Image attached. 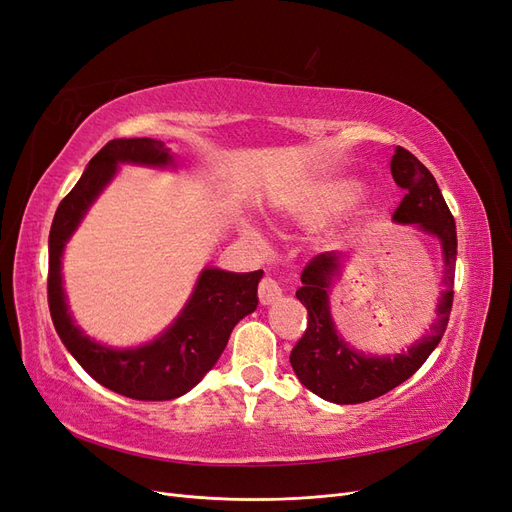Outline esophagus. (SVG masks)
Returning a JSON list of instances; mask_svg holds the SVG:
<instances>
[{
  "mask_svg": "<svg viewBox=\"0 0 512 512\" xmlns=\"http://www.w3.org/2000/svg\"><path fill=\"white\" fill-rule=\"evenodd\" d=\"M282 297V288L271 277H262L260 284H258V299L262 305H269L273 301H277Z\"/></svg>",
  "mask_w": 512,
  "mask_h": 512,
  "instance_id": "obj_1",
  "label": "esophagus"
}]
</instances>
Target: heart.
I'll use <instances>...</instances> for the list:
<instances>
[{"label":"heart","mask_w":512,"mask_h":512,"mask_svg":"<svg viewBox=\"0 0 512 512\" xmlns=\"http://www.w3.org/2000/svg\"><path fill=\"white\" fill-rule=\"evenodd\" d=\"M352 196L350 185H329V188L318 190L307 203L301 207V215L305 220H318L322 215H327L335 209L342 207L346 200Z\"/></svg>","instance_id":"heart-1"}]
</instances>
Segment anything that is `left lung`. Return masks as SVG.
<instances>
[{
    "instance_id": "left-lung-1",
    "label": "left lung",
    "mask_w": 512,
    "mask_h": 512,
    "mask_svg": "<svg viewBox=\"0 0 512 512\" xmlns=\"http://www.w3.org/2000/svg\"><path fill=\"white\" fill-rule=\"evenodd\" d=\"M391 173L399 188L406 190L393 220L418 224L442 241L446 290L438 305V320L421 342L404 354L367 356L352 350L337 335L329 314L327 290L339 269V254L322 252L307 262L301 273L303 286L297 290V299L307 307V329L290 352V365L303 386L333 404H363L406 382L436 350L451 316L457 260L453 213L444 203L436 179L408 149H395Z\"/></svg>"
}]
</instances>
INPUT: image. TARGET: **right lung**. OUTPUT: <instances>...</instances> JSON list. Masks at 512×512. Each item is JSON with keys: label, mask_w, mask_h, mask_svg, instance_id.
<instances>
[{"label": "right lung", "mask_w": 512, "mask_h": 512, "mask_svg": "<svg viewBox=\"0 0 512 512\" xmlns=\"http://www.w3.org/2000/svg\"><path fill=\"white\" fill-rule=\"evenodd\" d=\"M119 162L164 166L168 149L153 138H117L106 143L70 194L61 200L49 235V309L55 331L87 374L123 397L166 401L188 393L218 363L235 324L258 305L262 271L228 273L205 269L190 303L156 342L136 350H113L91 342L68 314L61 288V252L87 207L115 175Z\"/></svg>", "instance_id": "obj_1"}]
</instances>
